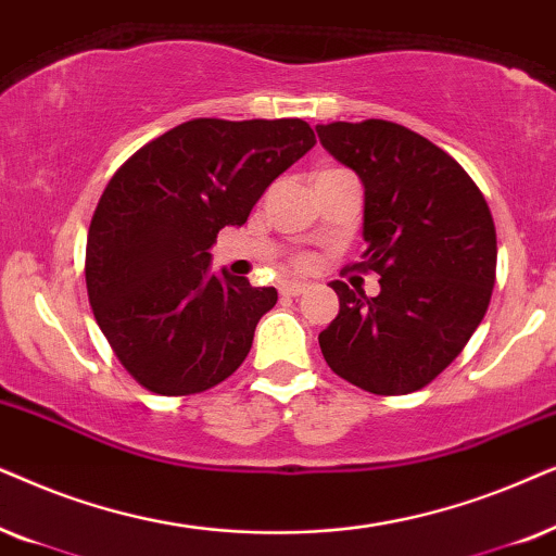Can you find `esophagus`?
<instances>
[{"label": "esophagus", "instance_id": "obj_1", "mask_svg": "<svg viewBox=\"0 0 556 556\" xmlns=\"http://www.w3.org/2000/svg\"><path fill=\"white\" fill-rule=\"evenodd\" d=\"M307 290V285L302 282H282V287H279V292L285 294V298H298V294H302Z\"/></svg>", "mask_w": 556, "mask_h": 556}]
</instances>
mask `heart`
<instances>
[{
	"instance_id": "b5f03b06",
	"label": "heart",
	"mask_w": 556,
	"mask_h": 556,
	"mask_svg": "<svg viewBox=\"0 0 556 556\" xmlns=\"http://www.w3.org/2000/svg\"><path fill=\"white\" fill-rule=\"evenodd\" d=\"M309 264H313V258H309V256H300L298 258V266H302V269H305V266H309Z\"/></svg>"
}]
</instances>
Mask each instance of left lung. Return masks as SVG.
<instances>
[{"label": "left lung", "mask_w": 556, "mask_h": 556, "mask_svg": "<svg viewBox=\"0 0 556 556\" xmlns=\"http://www.w3.org/2000/svg\"><path fill=\"white\" fill-rule=\"evenodd\" d=\"M320 144L364 182V262L381 292L330 282L340 313L320 332L328 366L353 387L409 394L438 379L483 320L495 226L470 175L417 131L368 118L317 124Z\"/></svg>", "instance_id": "left-lung-1"}]
</instances>
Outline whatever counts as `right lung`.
Segmentation results:
<instances>
[{"label":"right lung","instance_id":"add662e5","mask_svg":"<svg viewBox=\"0 0 556 556\" xmlns=\"http://www.w3.org/2000/svg\"><path fill=\"white\" fill-rule=\"evenodd\" d=\"M313 144L302 118H192L111 177L88 228L86 287L101 332L144 389L198 394L243 364L277 290L213 274L211 249Z\"/></svg>","mask_w":556,"mask_h":556}]
</instances>
